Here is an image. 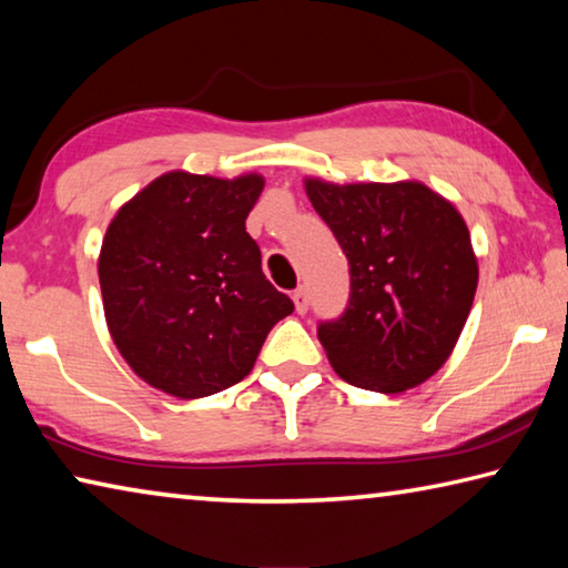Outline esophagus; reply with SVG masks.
I'll use <instances>...</instances> for the list:
<instances>
[{"label": "esophagus", "instance_id": "obj_1", "mask_svg": "<svg viewBox=\"0 0 568 568\" xmlns=\"http://www.w3.org/2000/svg\"><path fill=\"white\" fill-rule=\"evenodd\" d=\"M293 301H295V311L297 313H305L307 311V287L301 285L297 291L293 293Z\"/></svg>", "mask_w": 568, "mask_h": 568}]
</instances>
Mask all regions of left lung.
<instances>
[{"label": "left lung", "instance_id": "obj_1", "mask_svg": "<svg viewBox=\"0 0 568 568\" xmlns=\"http://www.w3.org/2000/svg\"><path fill=\"white\" fill-rule=\"evenodd\" d=\"M303 185L351 265L348 307L318 328L333 371L386 396L420 386L450 358L474 305L464 215L418 180Z\"/></svg>", "mask_w": 568, "mask_h": 568}]
</instances>
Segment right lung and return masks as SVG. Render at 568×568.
Returning <instances> with one entry per match:
<instances>
[{
	"label": "right lung",
	"instance_id": "obj_1",
	"mask_svg": "<svg viewBox=\"0 0 568 568\" xmlns=\"http://www.w3.org/2000/svg\"><path fill=\"white\" fill-rule=\"evenodd\" d=\"M265 178L170 170L104 233V321L134 376L182 400L243 381L293 301L263 275L245 220Z\"/></svg>",
	"mask_w": 568,
	"mask_h": 568
}]
</instances>
